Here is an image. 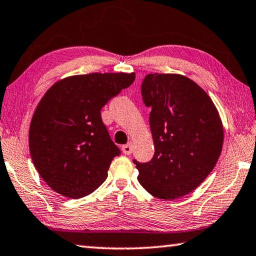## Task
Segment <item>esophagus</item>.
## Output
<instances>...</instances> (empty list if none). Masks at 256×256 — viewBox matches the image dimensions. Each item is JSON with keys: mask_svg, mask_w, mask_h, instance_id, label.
I'll return each mask as SVG.
<instances>
[{"mask_svg": "<svg viewBox=\"0 0 256 256\" xmlns=\"http://www.w3.org/2000/svg\"><path fill=\"white\" fill-rule=\"evenodd\" d=\"M122 150H123L125 155H130V154L132 152V142H128V144L123 146V147H122Z\"/></svg>", "mask_w": 256, "mask_h": 256, "instance_id": "obj_1", "label": "esophagus"}]
</instances>
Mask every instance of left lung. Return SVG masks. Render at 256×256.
<instances>
[{"label": "left lung", "mask_w": 256, "mask_h": 256, "mask_svg": "<svg viewBox=\"0 0 256 256\" xmlns=\"http://www.w3.org/2000/svg\"><path fill=\"white\" fill-rule=\"evenodd\" d=\"M155 154L133 160L140 184L160 200L192 192L213 171L223 144V126L213 101L188 77L148 74L141 84Z\"/></svg>", "instance_id": "left-lung-1"}]
</instances>
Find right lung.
Returning <instances> with one entry per match:
<instances>
[{
    "instance_id": "right-lung-1",
    "label": "right lung",
    "mask_w": 256,
    "mask_h": 256,
    "mask_svg": "<svg viewBox=\"0 0 256 256\" xmlns=\"http://www.w3.org/2000/svg\"><path fill=\"white\" fill-rule=\"evenodd\" d=\"M134 80V72H92L67 77L44 94L32 118L30 150L36 170L52 190L77 200L107 179L120 150L100 112Z\"/></svg>"
}]
</instances>
